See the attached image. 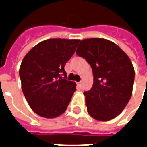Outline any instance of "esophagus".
Returning a JSON list of instances; mask_svg holds the SVG:
<instances>
[{
  "label": "esophagus",
  "instance_id": "34e87169",
  "mask_svg": "<svg viewBox=\"0 0 147 147\" xmlns=\"http://www.w3.org/2000/svg\"><path fill=\"white\" fill-rule=\"evenodd\" d=\"M77 86H78L79 87H82V82H77Z\"/></svg>",
  "mask_w": 147,
  "mask_h": 147
}]
</instances>
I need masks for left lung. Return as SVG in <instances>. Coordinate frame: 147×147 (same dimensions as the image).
I'll return each mask as SVG.
<instances>
[{
  "label": "left lung",
  "instance_id": "1",
  "mask_svg": "<svg viewBox=\"0 0 147 147\" xmlns=\"http://www.w3.org/2000/svg\"><path fill=\"white\" fill-rule=\"evenodd\" d=\"M76 53L92 69L93 86L84 92L88 114L102 122L114 119L131 97L135 76L131 61L117 45L102 38L85 39Z\"/></svg>",
  "mask_w": 147,
  "mask_h": 147
}]
</instances>
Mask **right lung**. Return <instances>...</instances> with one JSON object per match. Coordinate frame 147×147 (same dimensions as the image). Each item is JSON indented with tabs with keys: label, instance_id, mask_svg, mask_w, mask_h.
<instances>
[{
	"label": "right lung",
	"instance_id": "right-lung-1",
	"mask_svg": "<svg viewBox=\"0 0 147 147\" xmlns=\"http://www.w3.org/2000/svg\"><path fill=\"white\" fill-rule=\"evenodd\" d=\"M80 40L49 39L33 47L19 68L22 89L33 111L44 118L65 113L76 83L67 80L65 65Z\"/></svg>",
	"mask_w": 147,
	"mask_h": 147
}]
</instances>
